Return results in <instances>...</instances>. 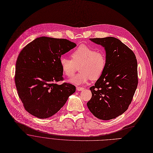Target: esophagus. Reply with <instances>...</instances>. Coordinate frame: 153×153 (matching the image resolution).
<instances>
[{"mask_svg": "<svg viewBox=\"0 0 153 153\" xmlns=\"http://www.w3.org/2000/svg\"><path fill=\"white\" fill-rule=\"evenodd\" d=\"M84 89V87H76V90L78 91H81V90H83Z\"/></svg>", "mask_w": 153, "mask_h": 153, "instance_id": "34e87169", "label": "esophagus"}]
</instances>
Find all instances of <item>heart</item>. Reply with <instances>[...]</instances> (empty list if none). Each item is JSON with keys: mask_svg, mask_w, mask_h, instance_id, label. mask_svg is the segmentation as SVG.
<instances>
[{"mask_svg": "<svg viewBox=\"0 0 153 153\" xmlns=\"http://www.w3.org/2000/svg\"><path fill=\"white\" fill-rule=\"evenodd\" d=\"M71 56L72 59L61 56L59 65L63 74L68 78L72 76L79 67V74L69 79L76 85L84 84L90 78L98 79L106 67L107 56L102 49L82 45L72 52Z\"/></svg>", "mask_w": 153, "mask_h": 153, "instance_id": "1", "label": "heart"}]
</instances>
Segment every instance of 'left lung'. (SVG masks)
<instances>
[{
  "mask_svg": "<svg viewBox=\"0 0 153 153\" xmlns=\"http://www.w3.org/2000/svg\"><path fill=\"white\" fill-rule=\"evenodd\" d=\"M90 40L105 48V69L95 85L87 105L95 117L110 120L124 113L131 104L138 84L137 63L131 49L119 39L108 37Z\"/></svg>",
  "mask_w": 153,
  "mask_h": 153,
  "instance_id": "1",
  "label": "left lung"
}]
</instances>
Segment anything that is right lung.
<instances>
[{
    "label": "right lung",
    "instance_id": "right-lung-1",
    "mask_svg": "<svg viewBox=\"0 0 153 153\" xmlns=\"http://www.w3.org/2000/svg\"><path fill=\"white\" fill-rule=\"evenodd\" d=\"M76 45L67 39L42 37L20 51L14 75L18 95L25 109L37 117L45 119L57 113L73 94L74 85L63 82L59 58Z\"/></svg>",
    "mask_w": 153,
    "mask_h": 153
}]
</instances>
